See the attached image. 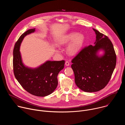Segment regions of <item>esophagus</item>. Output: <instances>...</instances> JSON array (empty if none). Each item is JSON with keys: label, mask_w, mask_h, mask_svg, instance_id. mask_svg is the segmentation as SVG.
I'll return each mask as SVG.
<instances>
[{"label": "esophagus", "mask_w": 125, "mask_h": 125, "mask_svg": "<svg viewBox=\"0 0 125 125\" xmlns=\"http://www.w3.org/2000/svg\"><path fill=\"white\" fill-rule=\"evenodd\" d=\"M65 65H66V66H69V65H70V63H69V62H68V61H66V62H65Z\"/></svg>", "instance_id": "esophagus-1"}]
</instances>
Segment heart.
<instances>
[{"instance_id":"1","label":"heart","mask_w":125,"mask_h":125,"mask_svg":"<svg viewBox=\"0 0 125 125\" xmlns=\"http://www.w3.org/2000/svg\"><path fill=\"white\" fill-rule=\"evenodd\" d=\"M84 37L82 34L71 33L63 36L58 41L60 45H64L72 41L68 47V51L71 54H75L82 48L84 42Z\"/></svg>"}]
</instances>
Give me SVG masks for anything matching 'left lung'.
<instances>
[{
  "label": "left lung",
  "instance_id": "8db88e82",
  "mask_svg": "<svg viewBox=\"0 0 125 125\" xmlns=\"http://www.w3.org/2000/svg\"><path fill=\"white\" fill-rule=\"evenodd\" d=\"M93 30L96 34L95 45L84 47L71 61L77 86L88 93L98 92L104 88L116 64V53L111 41L105 34ZM100 49L104 51L101 57L97 55Z\"/></svg>",
  "mask_w": 125,
  "mask_h": 125
}]
</instances>
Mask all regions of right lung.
I'll return each mask as SVG.
<instances>
[{
	"label": "right lung",
	"mask_w": 125,
	"mask_h": 125,
	"mask_svg": "<svg viewBox=\"0 0 125 125\" xmlns=\"http://www.w3.org/2000/svg\"><path fill=\"white\" fill-rule=\"evenodd\" d=\"M34 31L35 29L28 30L16 42L13 49V72L18 82L27 92L43 97L51 94L57 87V76L64 67L65 61H48L35 69L25 67L22 61L20 46L26 35Z\"/></svg>",
	"instance_id": "add662e5"
}]
</instances>
